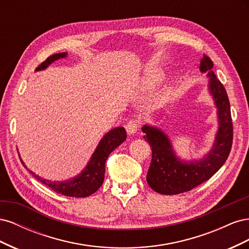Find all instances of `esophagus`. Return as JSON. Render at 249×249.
<instances>
[{
	"instance_id": "1",
	"label": "esophagus",
	"mask_w": 249,
	"mask_h": 249,
	"mask_svg": "<svg viewBox=\"0 0 249 249\" xmlns=\"http://www.w3.org/2000/svg\"><path fill=\"white\" fill-rule=\"evenodd\" d=\"M139 129V122L137 119H130L125 124V130L127 134L134 135Z\"/></svg>"
}]
</instances>
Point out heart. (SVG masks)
Here are the masks:
<instances>
[{
  "mask_svg": "<svg viewBox=\"0 0 249 249\" xmlns=\"http://www.w3.org/2000/svg\"><path fill=\"white\" fill-rule=\"evenodd\" d=\"M154 79H155V78H149V80H148V81H149V82H152V81H154Z\"/></svg>",
  "mask_w": 249,
  "mask_h": 249,
  "instance_id": "obj_1",
  "label": "heart"
}]
</instances>
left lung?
Segmentation results:
<instances>
[{
  "label": "left lung",
  "mask_w": 249,
  "mask_h": 249,
  "mask_svg": "<svg viewBox=\"0 0 249 249\" xmlns=\"http://www.w3.org/2000/svg\"><path fill=\"white\" fill-rule=\"evenodd\" d=\"M213 62L203 54L199 70L208 72L209 90L217 107L219 127L211 152L199 161H180L172 149L167 135L155 126L143 125V138L152 147V162L146 180L153 190L165 195L190 191L206 182L227 161L232 144V123L227 90L215 76Z\"/></svg>",
  "instance_id": "8db88e82"
}]
</instances>
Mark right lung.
Listing matches in <instances>:
<instances>
[{
    "label": "right lung",
    "mask_w": 249,
    "mask_h": 249,
    "mask_svg": "<svg viewBox=\"0 0 249 249\" xmlns=\"http://www.w3.org/2000/svg\"><path fill=\"white\" fill-rule=\"evenodd\" d=\"M67 56L66 53H58L47 58L46 61H43L36 71H41L47 69V67L58 59L65 58ZM126 139V133L123 126H118L109 131L102 138L101 142L97 145L95 152L93 153L91 159L88 162L86 168L83 170L79 176L71 179L62 180V182H53L46 178H42L39 176L35 175L31 170H29L25 163L20 160L22 165L30 171L31 175L37 178L42 184L51 188L57 193L64 195V196L70 197H86L94 193L102 186L105 178V163H106L107 158L118 145Z\"/></svg>",
    "instance_id": "right-lung-1"
}]
</instances>
